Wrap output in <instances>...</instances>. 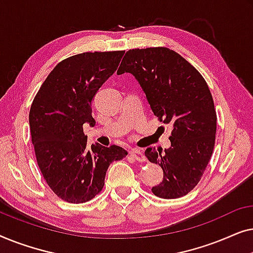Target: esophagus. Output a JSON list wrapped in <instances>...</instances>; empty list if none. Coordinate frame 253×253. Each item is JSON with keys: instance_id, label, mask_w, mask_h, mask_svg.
<instances>
[{"instance_id": "obj_1", "label": "esophagus", "mask_w": 253, "mask_h": 253, "mask_svg": "<svg viewBox=\"0 0 253 253\" xmlns=\"http://www.w3.org/2000/svg\"><path fill=\"white\" fill-rule=\"evenodd\" d=\"M130 154H131V157H133L137 161H139V162H145V161H146V157H145V155H144L143 151H140V150H132V151L130 152Z\"/></svg>"}]
</instances>
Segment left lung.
I'll list each match as a JSON object with an SVG mask.
<instances>
[{
  "label": "left lung",
  "instance_id": "obj_1",
  "mask_svg": "<svg viewBox=\"0 0 253 253\" xmlns=\"http://www.w3.org/2000/svg\"><path fill=\"white\" fill-rule=\"evenodd\" d=\"M129 72L139 83L152 112L171 124L170 147H148V161L161 166L164 179L152 188L157 197L175 199L191 191L212 157L216 113L207 83L197 69L166 47L130 49L117 74Z\"/></svg>",
  "mask_w": 253,
  "mask_h": 253
}]
</instances>
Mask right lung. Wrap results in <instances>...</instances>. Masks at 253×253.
I'll return each mask as SVG.
<instances>
[{
    "mask_svg": "<svg viewBox=\"0 0 253 253\" xmlns=\"http://www.w3.org/2000/svg\"><path fill=\"white\" fill-rule=\"evenodd\" d=\"M124 50L68 57L48 75L30 110V131L38 166L53 192L68 203H86L100 193L113 161L124 148L87 146L83 126H95L92 100L116 71Z\"/></svg>",
    "mask_w": 253,
    "mask_h": 253,
    "instance_id": "right-lung-1",
    "label": "right lung"
}]
</instances>
